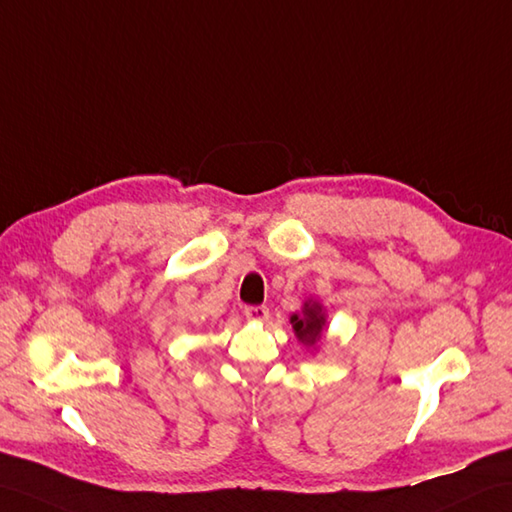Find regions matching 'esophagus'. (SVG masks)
Wrapping results in <instances>:
<instances>
[{
    "mask_svg": "<svg viewBox=\"0 0 512 512\" xmlns=\"http://www.w3.org/2000/svg\"><path fill=\"white\" fill-rule=\"evenodd\" d=\"M244 316L248 320H257V323H266V320L270 318V310L266 305H248V307H244Z\"/></svg>",
    "mask_w": 512,
    "mask_h": 512,
    "instance_id": "34e87169",
    "label": "esophagus"
}]
</instances>
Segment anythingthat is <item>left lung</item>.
I'll list each match as a JSON object with an SVG mask.
<instances>
[{"mask_svg":"<svg viewBox=\"0 0 512 512\" xmlns=\"http://www.w3.org/2000/svg\"><path fill=\"white\" fill-rule=\"evenodd\" d=\"M290 325L294 329V336L301 344H305L307 349H314L325 338V329H327V314L325 307L316 299H307L301 307V312H294L290 316Z\"/></svg>","mask_w":512,"mask_h":512,"instance_id":"left-lung-1","label":"left lung"}]
</instances>
